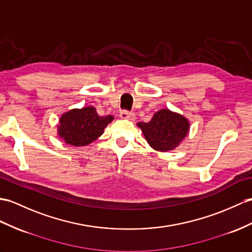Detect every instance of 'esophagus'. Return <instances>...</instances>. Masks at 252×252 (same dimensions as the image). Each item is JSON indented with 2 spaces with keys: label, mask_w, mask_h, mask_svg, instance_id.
Here are the masks:
<instances>
[{
  "label": "esophagus",
  "mask_w": 252,
  "mask_h": 252,
  "mask_svg": "<svg viewBox=\"0 0 252 252\" xmlns=\"http://www.w3.org/2000/svg\"><path fill=\"white\" fill-rule=\"evenodd\" d=\"M121 119H125V120H134L136 115H134L132 112L127 111V110H123V111L120 112Z\"/></svg>",
  "instance_id": "1"
}]
</instances>
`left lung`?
Segmentation results:
<instances>
[{
  "mask_svg": "<svg viewBox=\"0 0 252 252\" xmlns=\"http://www.w3.org/2000/svg\"><path fill=\"white\" fill-rule=\"evenodd\" d=\"M138 126L149 144L161 152L173 150L189 129V123L184 116L167 109L156 112L149 123H138Z\"/></svg>",
  "mask_w": 252,
  "mask_h": 252,
  "instance_id": "obj_1",
  "label": "left lung"
}]
</instances>
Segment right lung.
Returning <instances> with one entry per match:
<instances>
[{"label":"right lung","mask_w":252,"mask_h":252,"mask_svg":"<svg viewBox=\"0 0 252 252\" xmlns=\"http://www.w3.org/2000/svg\"><path fill=\"white\" fill-rule=\"evenodd\" d=\"M113 119L112 115H98L94 107L73 109L61 118L59 134L67 144L88 145L101 136Z\"/></svg>","instance_id":"right-lung-1"}]
</instances>
